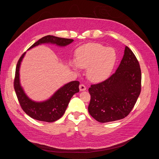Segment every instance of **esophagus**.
<instances>
[{"instance_id":"34e87169","label":"esophagus","mask_w":159,"mask_h":159,"mask_svg":"<svg viewBox=\"0 0 159 159\" xmlns=\"http://www.w3.org/2000/svg\"><path fill=\"white\" fill-rule=\"evenodd\" d=\"M79 89H80V91H84V90H86V87L84 84H82L79 85Z\"/></svg>"}]
</instances>
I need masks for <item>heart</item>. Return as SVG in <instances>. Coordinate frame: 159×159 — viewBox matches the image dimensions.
<instances>
[{
  "mask_svg": "<svg viewBox=\"0 0 159 159\" xmlns=\"http://www.w3.org/2000/svg\"><path fill=\"white\" fill-rule=\"evenodd\" d=\"M117 59L114 48H106L99 43H87L79 47L76 51L75 62L72 66L77 68H87L86 74L88 79L94 82H100L111 74Z\"/></svg>",
  "mask_w": 159,
  "mask_h": 159,
  "instance_id": "1",
  "label": "heart"
}]
</instances>
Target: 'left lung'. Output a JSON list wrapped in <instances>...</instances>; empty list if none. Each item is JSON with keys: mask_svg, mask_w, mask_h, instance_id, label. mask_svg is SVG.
Segmentation results:
<instances>
[{"mask_svg": "<svg viewBox=\"0 0 159 159\" xmlns=\"http://www.w3.org/2000/svg\"><path fill=\"white\" fill-rule=\"evenodd\" d=\"M141 82L139 62L126 46L116 71L103 82L89 87V114L100 123L125 118L129 114L140 94Z\"/></svg>", "mask_w": 159, "mask_h": 159, "instance_id": "left-lung-1", "label": "left lung"}]
</instances>
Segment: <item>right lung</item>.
I'll use <instances>...</instances> for the list:
<instances>
[{
    "label": "right lung",
    "instance_id": "add662e5",
    "mask_svg": "<svg viewBox=\"0 0 159 159\" xmlns=\"http://www.w3.org/2000/svg\"><path fill=\"white\" fill-rule=\"evenodd\" d=\"M74 41L72 39L58 38L48 35L39 39L28 50L42 43L56 44L60 47H65ZM26 52L21 55L17 63L14 87L21 108L31 118L41 121L52 123L60 119L65 113L70 99L79 92V82L72 81L65 84L48 100L43 102H34L31 100L25 93L19 82V68Z\"/></svg>",
    "mask_w": 159,
    "mask_h": 159
}]
</instances>
